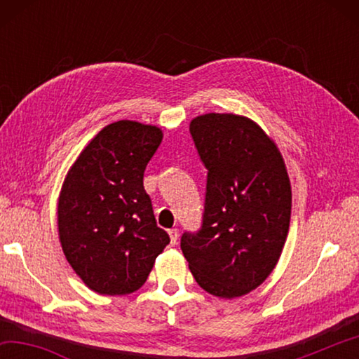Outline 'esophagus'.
Here are the masks:
<instances>
[{
    "instance_id": "esophagus-1",
    "label": "esophagus",
    "mask_w": 359,
    "mask_h": 359,
    "mask_svg": "<svg viewBox=\"0 0 359 359\" xmlns=\"http://www.w3.org/2000/svg\"><path fill=\"white\" fill-rule=\"evenodd\" d=\"M168 233H169V238H171V244H172V245L177 244V239H179V229H177V228H172V229H169Z\"/></svg>"
}]
</instances>
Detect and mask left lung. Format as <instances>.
<instances>
[{
    "instance_id": "1",
    "label": "left lung",
    "mask_w": 359,
    "mask_h": 359,
    "mask_svg": "<svg viewBox=\"0 0 359 359\" xmlns=\"http://www.w3.org/2000/svg\"><path fill=\"white\" fill-rule=\"evenodd\" d=\"M190 133L209 174L203 228L182 236V253L203 290L241 297L280 259L291 218L287 166L274 139L245 115H198Z\"/></svg>"
}]
</instances>
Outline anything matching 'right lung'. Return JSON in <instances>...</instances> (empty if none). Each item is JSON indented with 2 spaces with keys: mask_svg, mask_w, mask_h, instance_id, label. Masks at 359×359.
<instances>
[{
  "mask_svg": "<svg viewBox=\"0 0 359 359\" xmlns=\"http://www.w3.org/2000/svg\"><path fill=\"white\" fill-rule=\"evenodd\" d=\"M161 141L160 126L118 120L85 145L66 172L58 239L72 271L95 293H135L169 244L144 190L145 166Z\"/></svg>",
  "mask_w": 359,
  "mask_h": 359,
  "instance_id": "obj_1",
  "label": "right lung"
}]
</instances>
